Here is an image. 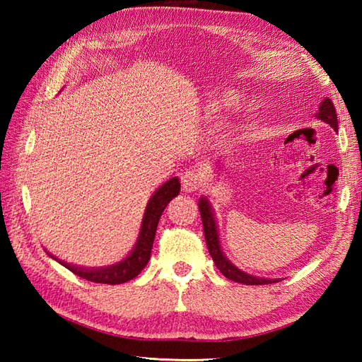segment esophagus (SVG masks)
I'll use <instances>...</instances> for the list:
<instances>
[{
    "instance_id": "1",
    "label": "esophagus",
    "mask_w": 362,
    "mask_h": 362,
    "mask_svg": "<svg viewBox=\"0 0 362 362\" xmlns=\"http://www.w3.org/2000/svg\"><path fill=\"white\" fill-rule=\"evenodd\" d=\"M180 182L183 191L193 193V191L199 189V187L202 185V177L197 171H194V169H187V171L180 175Z\"/></svg>"
}]
</instances>
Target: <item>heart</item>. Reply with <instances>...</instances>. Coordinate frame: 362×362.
Wrapping results in <instances>:
<instances>
[{"mask_svg": "<svg viewBox=\"0 0 362 362\" xmlns=\"http://www.w3.org/2000/svg\"><path fill=\"white\" fill-rule=\"evenodd\" d=\"M236 101V95L233 93V91H228V93L222 95L218 101H216V109H224V107H230L233 105Z\"/></svg>", "mask_w": 362, "mask_h": 362, "instance_id": "obj_1", "label": "heart"}]
</instances>
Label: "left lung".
Instances as JSON below:
<instances>
[{
    "mask_svg": "<svg viewBox=\"0 0 362 362\" xmlns=\"http://www.w3.org/2000/svg\"><path fill=\"white\" fill-rule=\"evenodd\" d=\"M317 118L327 122V124L332 126L334 130H337V115H336V109L332 103V99L329 98H327L325 101L320 104L319 112H317ZM199 210H201L206 247H209V252L214 261V264H216V267L219 269L221 274L226 276V279L233 280L236 283H243V284H269V283L276 281V280L258 279V276L249 275V274L240 271V269L230 263V261L224 255H222L219 238H218V230H216V222H214V218H213L211 206L205 197H202L201 201H199Z\"/></svg>",
    "mask_w": 362,
    "mask_h": 362,
    "instance_id": "left-lung-1",
    "label": "left lung"
}]
</instances>
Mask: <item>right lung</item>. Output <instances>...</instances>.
<instances>
[{
  "mask_svg": "<svg viewBox=\"0 0 362 362\" xmlns=\"http://www.w3.org/2000/svg\"><path fill=\"white\" fill-rule=\"evenodd\" d=\"M179 191H180V182L179 179L173 177L171 180H168L165 185H161L156 191V194L149 199V204L146 206V211L143 216L141 232H140V236H138V241L135 244L132 253H130L126 259H122L121 263L109 266V267H103V269H86V267L71 266L60 259L57 261L62 266H65L68 271H71L78 276H82V279L93 283L119 284V283H126L129 280L135 279V276L146 267V264H148V261L151 258L153 238H156L161 213H163V210L166 209V205L171 202L177 194H179Z\"/></svg>",
  "mask_w": 362,
  "mask_h": 362,
  "instance_id": "1",
  "label": "right lung"
}]
</instances>
